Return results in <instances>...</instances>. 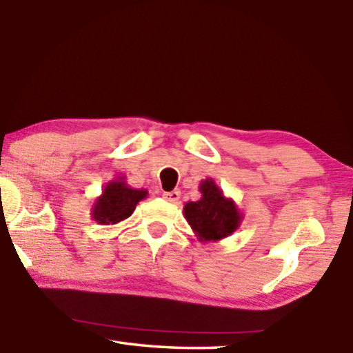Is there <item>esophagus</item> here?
<instances>
[{
	"instance_id": "1",
	"label": "esophagus",
	"mask_w": 353,
	"mask_h": 353,
	"mask_svg": "<svg viewBox=\"0 0 353 353\" xmlns=\"http://www.w3.org/2000/svg\"><path fill=\"white\" fill-rule=\"evenodd\" d=\"M163 199L166 202H177L179 199H181V191H179V190L166 191V193H163Z\"/></svg>"
}]
</instances>
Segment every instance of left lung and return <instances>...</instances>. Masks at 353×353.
I'll return each instance as SVG.
<instances>
[{
    "label": "left lung",
    "instance_id": "1",
    "mask_svg": "<svg viewBox=\"0 0 353 353\" xmlns=\"http://www.w3.org/2000/svg\"><path fill=\"white\" fill-rule=\"evenodd\" d=\"M201 199L188 201L183 205L185 219L188 221L199 241H219L236 232L243 221L235 201L225 198L213 179L207 177L199 183Z\"/></svg>",
    "mask_w": 353,
    "mask_h": 353
}]
</instances>
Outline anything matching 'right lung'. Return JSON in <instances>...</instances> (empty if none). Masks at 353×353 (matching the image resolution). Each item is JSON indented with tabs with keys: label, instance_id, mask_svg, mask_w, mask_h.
I'll return each instance as SVG.
<instances>
[{
	"label": "right lung",
	"instance_id": "add662e5",
	"mask_svg": "<svg viewBox=\"0 0 353 353\" xmlns=\"http://www.w3.org/2000/svg\"><path fill=\"white\" fill-rule=\"evenodd\" d=\"M148 196L143 188L129 187L124 176L105 183L103 193L98 196L92 207V218L98 224L113 225L128 219L134 213L137 204Z\"/></svg>",
	"mask_w": 353,
	"mask_h": 353
}]
</instances>
